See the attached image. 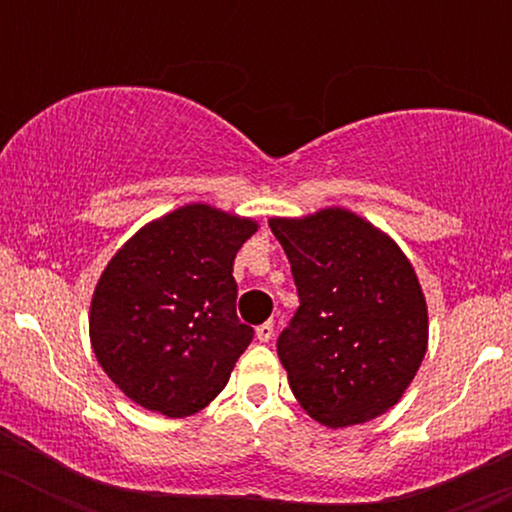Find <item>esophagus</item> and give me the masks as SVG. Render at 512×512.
I'll return each mask as SVG.
<instances>
[{"instance_id": "1", "label": "esophagus", "mask_w": 512, "mask_h": 512, "mask_svg": "<svg viewBox=\"0 0 512 512\" xmlns=\"http://www.w3.org/2000/svg\"><path fill=\"white\" fill-rule=\"evenodd\" d=\"M257 339H260V342H270L272 339V334H275V324L272 322H265V324H260V327H257Z\"/></svg>"}]
</instances>
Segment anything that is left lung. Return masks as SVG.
I'll return each instance as SVG.
<instances>
[{
    "label": "left lung",
    "mask_w": 512,
    "mask_h": 512,
    "mask_svg": "<svg viewBox=\"0 0 512 512\" xmlns=\"http://www.w3.org/2000/svg\"><path fill=\"white\" fill-rule=\"evenodd\" d=\"M299 307L277 339L289 386L329 428L364 423L401 399L426 354L428 314L394 240L342 208L272 218Z\"/></svg>",
    "instance_id": "8db88e82"
}]
</instances>
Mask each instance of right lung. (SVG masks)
<instances>
[{
    "instance_id": "1",
    "label": "right lung",
    "mask_w": 512,
    "mask_h": 512,
    "mask_svg": "<svg viewBox=\"0 0 512 512\" xmlns=\"http://www.w3.org/2000/svg\"><path fill=\"white\" fill-rule=\"evenodd\" d=\"M257 225L185 205L113 255L91 299V344L143 409L190 416L225 389L255 329L237 317L232 262Z\"/></svg>"
}]
</instances>
